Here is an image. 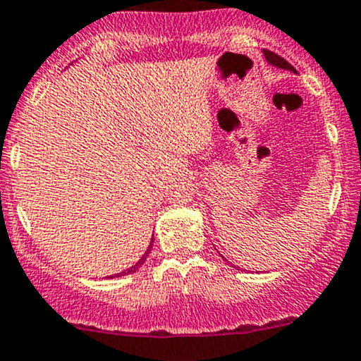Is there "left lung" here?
Here are the masks:
<instances>
[{
    "label": "left lung",
    "instance_id": "8db88e82",
    "mask_svg": "<svg viewBox=\"0 0 361 361\" xmlns=\"http://www.w3.org/2000/svg\"><path fill=\"white\" fill-rule=\"evenodd\" d=\"M262 52H264V58H266V61H268V63L271 64V66H276V68H279V70L295 71V68L291 66V64L288 63V61L283 59L281 56L274 54V52H271V51H268V49H264Z\"/></svg>",
    "mask_w": 361,
    "mask_h": 361
}]
</instances>
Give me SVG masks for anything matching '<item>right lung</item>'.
Wrapping results in <instances>:
<instances>
[{"mask_svg":"<svg viewBox=\"0 0 361 361\" xmlns=\"http://www.w3.org/2000/svg\"><path fill=\"white\" fill-rule=\"evenodd\" d=\"M152 245H153V237H152V240H149V245H148L147 252H145V254H143V257H141V259H140V261H137L135 266H131V268H129V269H126V271H123V273H119V274H114V276H107V278H116V276H126V274H133V273H136V271L141 268V264H143V262H145V261H147V257H148L149 250H152Z\"/></svg>","mask_w":361,"mask_h":361,"instance_id":"add662e5","label":"right lung"}]
</instances>
